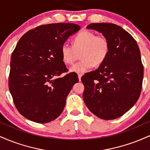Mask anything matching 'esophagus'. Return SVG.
Listing matches in <instances>:
<instances>
[{"label":"esophagus","instance_id":"obj_1","mask_svg":"<svg viewBox=\"0 0 150 150\" xmlns=\"http://www.w3.org/2000/svg\"><path fill=\"white\" fill-rule=\"evenodd\" d=\"M81 77H82V74H78V79H79V81H81Z\"/></svg>","mask_w":150,"mask_h":150}]
</instances>
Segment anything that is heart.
<instances>
[{
	"label": "heart",
	"mask_w": 150,
	"mask_h": 150,
	"mask_svg": "<svg viewBox=\"0 0 150 150\" xmlns=\"http://www.w3.org/2000/svg\"><path fill=\"white\" fill-rule=\"evenodd\" d=\"M109 51V43L104 36L94 32L82 31L72 40V46L63 44L61 48L63 61L71 65L76 61L77 53L82 59L70 68V71L83 73L94 65L98 66L106 60Z\"/></svg>",
	"instance_id": "1"
}]
</instances>
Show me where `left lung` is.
Listing matches in <instances>:
<instances>
[{
  "instance_id": "left-lung-1",
  "label": "left lung",
  "mask_w": 150,
  "mask_h": 150,
  "mask_svg": "<svg viewBox=\"0 0 150 150\" xmlns=\"http://www.w3.org/2000/svg\"><path fill=\"white\" fill-rule=\"evenodd\" d=\"M87 29L102 34L109 43V51L97 70L81 78L84 101L99 118L116 119L129 111L140 95L143 65L140 49L134 38L114 24L92 23Z\"/></svg>"
}]
</instances>
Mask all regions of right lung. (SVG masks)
Returning a JSON list of instances; mask_svg holds the SVG:
<instances>
[{"mask_svg":"<svg viewBox=\"0 0 150 150\" xmlns=\"http://www.w3.org/2000/svg\"><path fill=\"white\" fill-rule=\"evenodd\" d=\"M80 30L72 23L41 25L20 38L12 53L9 89L20 114L38 123H46L61 115L76 74L58 77L67 69L61 46Z\"/></svg>","mask_w":150,"mask_h":150,"instance_id":"obj_1","label":"right lung"}]
</instances>
